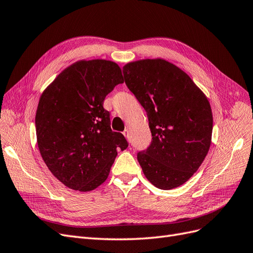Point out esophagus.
Returning <instances> with one entry per match:
<instances>
[{"label":"esophagus","instance_id":"esophagus-1","mask_svg":"<svg viewBox=\"0 0 253 253\" xmlns=\"http://www.w3.org/2000/svg\"><path fill=\"white\" fill-rule=\"evenodd\" d=\"M124 135H125V137L126 139H128L129 138V131H128V128H126L125 131H124Z\"/></svg>","mask_w":253,"mask_h":253}]
</instances>
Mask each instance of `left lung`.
Instances as JSON below:
<instances>
[{
  "instance_id": "left-lung-1",
  "label": "left lung",
  "mask_w": 253,
  "mask_h": 253,
  "mask_svg": "<svg viewBox=\"0 0 253 253\" xmlns=\"http://www.w3.org/2000/svg\"><path fill=\"white\" fill-rule=\"evenodd\" d=\"M127 88L147 112L152 141L137 153L143 174L155 187L185 183L203 164L211 144L213 118L208 99L189 76L163 59L124 66Z\"/></svg>"
}]
</instances>
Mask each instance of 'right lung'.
I'll use <instances>...</instances> for the list:
<instances>
[{"label":"right lung","mask_w":253,"mask_h":253,"mask_svg":"<svg viewBox=\"0 0 253 253\" xmlns=\"http://www.w3.org/2000/svg\"><path fill=\"white\" fill-rule=\"evenodd\" d=\"M124 83L112 61H78L43 91L36 114L38 147L49 171L73 190L91 191L108 178L127 141L111 128L103 101Z\"/></svg>","instance_id":"1"}]
</instances>
